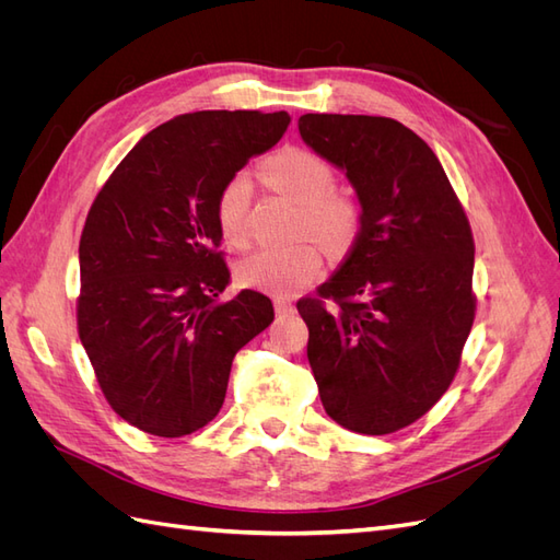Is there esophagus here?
I'll return each mask as SVG.
<instances>
[{
	"instance_id": "1",
	"label": "esophagus",
	"mask_w": 560,
	"mask_h": 560,
	"mask_svg": "<svg viewBox=\"0 0 560 560\" xmlns=\"http://www.w3.org/2000/svg\"><path fill=\"white\" fill-rule=\"evenodd\" d=\"M273 306H276V313H278V315H287V313L294 311L292 299H287V296H276V299H273Z\"/></svg>"
}]
</instances>
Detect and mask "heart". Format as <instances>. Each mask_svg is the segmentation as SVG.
Instances as JSON below:
<instances>
[{
    "instance_id": "1",
    "label": "heart",
    "mask_w": 560,
    "mask_h": 560,
    "mask_svg": "<svg viewBox=\"0 0 560 560\" xmlns=\"http://www.w3.org/2000/svg\"><path fill=\"white\" fill-rule=\"evenodd\" d=\"M264 177L301 206L299 233H313L331 254L346 252L360 226L358 202L331 194L336 175L331 165L308 149L290 147L264 163ZM252 177L233 173L217 194L214 222L222 238L243 247L249 241ZM322 268V249L313 238L292 245H270L247 254L235 264L241 284L270 294H294L313 282Z\"/></svg>"
}]
</instances>
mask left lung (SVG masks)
<instances>
[{"label": "left lung", "instance_id": "obj_1", "mask_svg": "<svg viewBox=\"0 0 560 560\" xmlns=\"http://www.w3.org/2000/svg\"><path fill=\"white\" fill-rule=\"evenodd\" d=\"M299 132L362 208L343 264L296 303L319 399L350 432H397L460 366L477 311L469 219L434 151L395 118L303 114Z\"/></svg>", "mask_w": 560, "mask_h": 560}]
</instances>
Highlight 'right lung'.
I'll list each match as a JSON object with an SVG mask.
<instances>
[{"label": "right lung", "instance_id": "add662e5", "mask_svg": "<svg viewBox=\"0 0 560 560\" xmlns=\"http://www.w3.org/2000/svg\"><path fill=\"white\" fill-rule=\"evenodd\" d=\"M287 112H194L147 132L95 196L79 241L77 327L100 389L132 428L175 439L219 413L235 352L273 322L231 301L214 200L280 142Z\"/></svg>", "mask_w": 560, "mask_h": 560}]
</instances>
